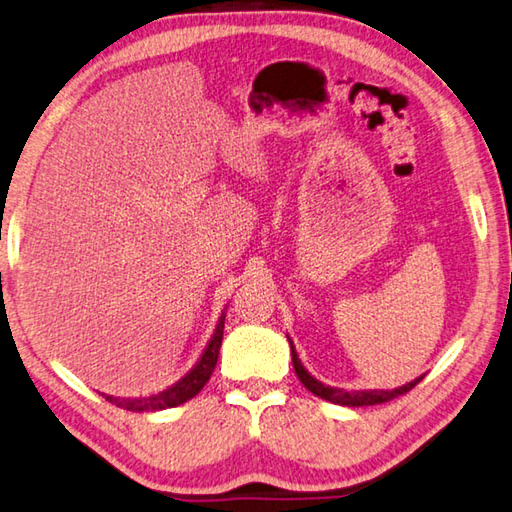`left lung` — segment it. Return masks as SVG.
I'll list each match as a JSON object with an SVG mask.
<instances>
[{
	"label": "left lung",
	"mask_w": 512,
	"mask_h": 512,
	"mask_svg": "<svg viewBox=\"0 0 512 512\" xmlns=\"http://www.w3.org/2000/svg\"><path fill=\"white\" fill-rule=\"evenodd\" d=\"M288 344H290V355H293V366H295V373L299 377V382H302L310 390V393L326 399V402H330V404H339V406H377V404L390 402V399H395L399 395L408 393L410 388H415L424 379V375H422V377L413 379V382H408V384L399 386V388H393V390H344V388L326 386V384L319 382V379H315L313 375H310L308 370L304 368L302 359L297 357L295 344L290 342V337H288Z\"/></svg>",
	"instance_id": "left-lung-1"
}]
</instances>
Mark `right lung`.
I'll list each match as a JSON object with an SVG mask.
<instances>
[{
	"instance_id": "obj_1",
	"label": "right lung",
	"mask_w": 512,
	"mask_h": 512,
	"mask_svg": "<svg viewBox=\"0 0 512 512\" xmlns=\"http://www.w3.org/2000/svg\"><path fill=\"white\" fill-rule=\"evenodd\" d=\"M224 319L226 315L222 313L219 322L215 326V333L210 337L208 346L204 348L202 357L197 359V364L188 370V373L175 382L173 386H168L162 393L148 395V397H113V395H104L110 404H115L119 408L133 410V413H155V410H166V408H175L179 404L193 399L199 390L206 386V382L213 375V370L217 366V357H219V348H222V337H224Z\"/></svg>"
}]
</instances>
